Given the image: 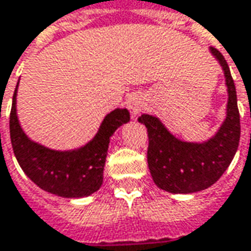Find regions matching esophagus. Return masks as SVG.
Wrapping results in <instances>:
<instances>
[{
	"label": "esophagus",
	"mask_w": 251,
	"mask_h": 251,
	"mask_svg": "<svg viewBox=\"0 0 251 251\" xmlns=\"http://www.w3.org/2000/svg\"><path fill=\"white\" fill-rule=\"evenodd\" d=\"M127 107L130 109V112L132 114H139L140 112V109L143 107V101H142V96L140 94H137V93H133V94H130L129 97H127Z\"/></svg>",
	"instance_id": "34e87169"
}]
</instances>
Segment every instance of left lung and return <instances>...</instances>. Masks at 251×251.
Instances as JSON below:
<instances>
[{
	"label": "left lung",
	"mask_w": 251,
	"mask_h": 251,
	"mask_svg": "<svg viewBox=\"0 0 251 251\" xmlns=\"http://www.w3.org/2000/svg\"><path fill=\"white\" fill-rule=\"evenodd\" d=\"M224 71L228 90L226 117L217 133L205 142H185L169 132L155 115L143 114L139 122L149 133L147 162L154 183L169 193L189 195L212 186L232 162L240 139L236 89L224 55L210 47Z\"/></svg>",
	"instance_id": "obj_1"
}]
</instances>
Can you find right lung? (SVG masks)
Wrapping results in <instances>:
<instances>
[{
	"label": "right lung",
	"mask_w": 251,
	"mask_h": 251,
	"mask_svg": "<svg viewBox=\"0 0 251 251\" xmlns=\"http://www.w3.org/2000/svg\"><path fill=\"white\" fill-rule=\"evenodd\" d=\"M13 93L9 132L15 157L23 172L40 189L65 199L87 197L102 185V172L109 139L119 126L130 121L126 108L111 111L102 119L96 136L74 150H52L31 140L23 132L16 114V93Z\"/></svg>",
	"instance_id": "obj_1"
}]
</instances>
